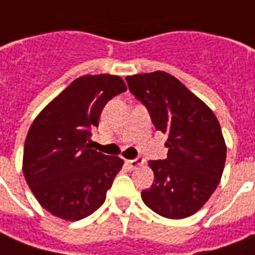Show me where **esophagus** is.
Segmentation results:
<instances>
[{"mask_svg": "<svg viewBox=\"0 0 255 255\" xmlns=\"http://www.w3.org/2000/svg\"><path fill=\"white\" fill-rule=\"evenodd\" d=\"M126 164H127L131 169H135V168H138L139 165H143L144 160L139 157V158H135V160H127L126 161Z\"/></svg>", "mask_w": 255, "mask_h": 255, "instance_id": "1", "label": "esophagus"}]
</instances>
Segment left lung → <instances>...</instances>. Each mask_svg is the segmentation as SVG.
<instances>
[{"label":"left lung","mask_w":255,"mask_h":255,"mask_svg":"<svg viewBox=\"0 0 255 255\" xmlns=\"http://www.w3.org/2000/svg\"><path fill=\"white\" fill-rule=\"evenodd\" d=\"M126 80L155 129L168 135V158L149 162L154 183L142 191V201L166 219L192 216L212 197L224 171L227 144L219 120L171 73H139Z\"/></svg>","instance_id":"obj_1"}]
</instances>
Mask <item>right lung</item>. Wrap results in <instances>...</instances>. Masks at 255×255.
<instances>
[{
    "label": "right lung",
    "instance_id": "1",
    "mask_svg": "<svg viewBox=\"0 0 255 255\" xmlns=\"http://www.w3.org/2000/svg\"><path fill=\"white\" fill-rule=\"evenodd\" d=\"M127 86L117 75H84L47 104L31 124L23 173L36 201L53 216L78 221L105 202L124 161L91 149L101 112Z\"/></svg>",
    "mask_w": 255,
    "mask_h": 255
}]
</instances>
